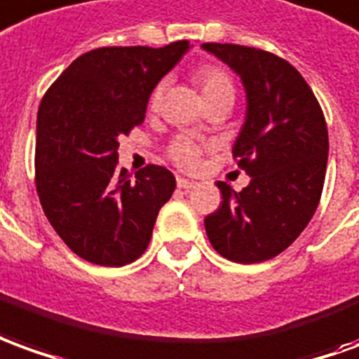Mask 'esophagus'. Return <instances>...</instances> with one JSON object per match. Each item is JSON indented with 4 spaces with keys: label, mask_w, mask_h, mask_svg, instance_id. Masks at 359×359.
Returning <instances> with one entry per match:
<instances>
[{
    "label": "esophagus",
    "mask_w": 359,
    "mask_h": 359,
    "mask_svg": "<svg viewBox=\"0 0 359 359\" xmlns=\"http://www.w3.org/2000/svg\"><path fill=\"white\" fill-rule=\"evenodd\" d=\"M195 185H197L195 182H189V180H185V177H177V187L184 189V191H191Z\"/></svg>",
    "instance_id": "obj_1"
}]
</instances>
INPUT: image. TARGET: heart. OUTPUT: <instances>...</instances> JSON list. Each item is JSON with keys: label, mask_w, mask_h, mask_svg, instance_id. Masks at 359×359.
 Segmentation results:
<instances>
[{"label": "heart", "mask_w": 359, "mask_h": 359, "mask_svg": "<svg viewBox=\"0 0 359 359\" xmlns=\"http://www.w3.org/2000/svg\"><path fill=\"white\" fill-rule=\"evenodd\" d=\"M193 79L199 85L201 94H203L207 104L215 102V100H222V98L233 100V96H236V85H233L232 75L222 65H215V63L201 65L193 73ZM164 88H166V81H160L152 88L151 96H149V106L152 110H156L160 106ZM201 151H203V147L195 139L180 135L168 147V156L175 166H180L182 170H195L199 166Z\"/></svg>", "instance_id": "heart-1"}]
</instances>
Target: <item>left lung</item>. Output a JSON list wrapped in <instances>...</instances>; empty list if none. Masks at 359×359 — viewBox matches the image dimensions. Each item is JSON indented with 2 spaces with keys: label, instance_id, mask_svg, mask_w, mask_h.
Wrapping results in <instances>:
<instances>
[{
  "label": "left lung",
  "instance_id": "obj_1",
  "mask_svg": "<svg viewBox=\"0 0 359 359\" xmlns=\"http://www.w3.org/2000/svg\"><path fill=\"white\" fill-rule=\"evenodd\" d=\"M228 63L248 93V116L233 160L251 175L245 189L218 182L222 203L205 218L212 248L233 263H263L290 248L321 201L329 131L299 71L259 48L203 44Z\"/></svg>",
  "mask_w": 359,
  "mask_h": 359
}]
</instances>
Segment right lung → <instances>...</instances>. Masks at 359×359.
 I'll return each mask as SVG.
<instances>
[{
    "label": "right lung",
    "instance_id": "right-lung-1",
    "mask_svg": "<svg viewBox=\"0 0 359 359\" xmlns=\"http://www.w3.org/2000/svg\"><path fill=\"white\" fill-rule=\"evenodd\" d=\"M189 42L164 48L106 46L83 53L55 79L38 108L34 182L46 216L88 263L123 266L149 248L174 174L149 164L118 168V139L141 126L152 88Z\"/></svg>",
    "mask_w": 359,
    "mask_h": 359
}]
</instances>
